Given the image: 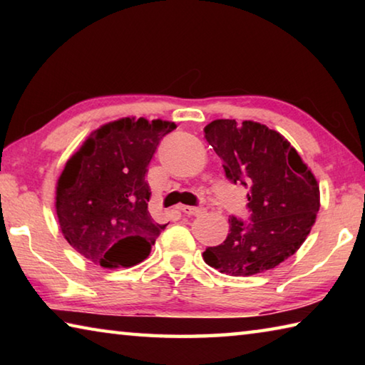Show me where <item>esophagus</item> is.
<instances>
[{
	"instance_id": "esophagus-1",
	"label": "esophagus",
	"mask_w": 365,
	"mask_h": 365,
	"mask_svg": "<svg viewBox=\"0 0 365 365\" xmlns=\"http://www.w3.org/2000/svg\"><path fill=\"white\" fill-rule=\"evenodd\" d=\"M180 211L183 214H188V215H201L206 212V209L201 206H180Z\"/></svg>"
}]
</instances>
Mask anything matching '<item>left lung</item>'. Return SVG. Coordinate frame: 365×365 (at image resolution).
Returning <instances> with one entry per match:
<instances>
[{
    "mask_svg": "<svg viewBox=\"0 0 365 365\" xmlns=\"http://www.w3.org/2000/svg\"><path fill=\"white\" fill-rule=\"evenodd\" d=\"M205 138L224 160L228 180L250 190L251 212L250 222L228 219L225 242L206 248L205 262L233 277L277 267L299 250L316 222V177L285 137L259 122L212 120Z\"/></svg>",
    "mask_w": 365,
    "mask_h": 365,
    "instance_id": "left-lung-1",
    "label": "left lung"
}]
</instances>
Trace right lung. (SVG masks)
I'll return each mask as SVG.
<instances>
[{"label":"right lung","mask_w":365,"mask_h":365,"mask_svg":"<svg viewBox=\"0 0 365 365\" xmlns=\"http://www.w3.org/2000/svg\"><path fill=\"white\" fill-rule=\"evenodd\" d=\"M177 125L125 117L90 135L67 160L56 214L73 250L101 267H132L150 256L165 225L154 222L146 172L159 141Z\"/></svg>","instance_id":"1"}]
</instances>
